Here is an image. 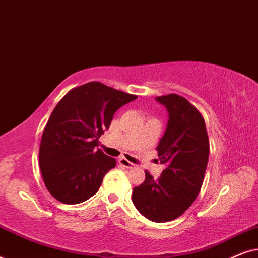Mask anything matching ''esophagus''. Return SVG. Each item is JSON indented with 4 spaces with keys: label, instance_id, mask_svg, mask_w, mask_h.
<instances>
[{
    "label": "esophagus",
    "instance_id": "34e87169",
    "mask_svg": "<svg viewBox=\"0 0 258 258\" xmlns=\"http://www.w3.org/2000/svg\"><path fill=\"white\" fill-rule=\"evenodd\" d=\"M118 163L121 164L122 167H124V168H126V169H132V168L135 167V164L132 163V162L128 161V160H126V158H124V157H121V158H119V160H118Z\"/></svg>",
    "mask_w": 258,
    "mask_h": 258
}]
</instances>
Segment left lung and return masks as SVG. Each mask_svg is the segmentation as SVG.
<instances>
[{
	"mask_svg": "<svg viewBox=\"0 0 258 258\" xmlns=\"http://www.w3.org/2000/svg\"><path fill=\"white\" fill-rule=\"evenodd\" d=\"M168 111V123L157 146L167 167L155 179L134 188L133 203L148 220L162 223L181 216L199 195L209 158V139L200 111L176 94L156 97Z\"/></svg>",
	"mask_w": 258,
	"mask_h": 258,
	"instance_id": "8db88e82",
	"label": "left lung"
}]
</instances>
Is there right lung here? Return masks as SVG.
Listing matches in <instances>:
<instances>
[{
  "mask_svg": "<svg viewBox=\"0 0 258 258\" xmlns=\"http://www.w3.org/2000/svg\"><path fill=\"white\" fill-rule=\"evenodd\" d=\"M136 95L100 82L74 88L52 110L42 135L40 168L49 192L66 204L82 203L98 191L116 160L97 149L100 136Z\"/></svg>",
  "mask_w": 258,
  "mask_h": 258,
  "instance_id": "obj_1",
  "label": "right lung"
}]
</instances>
